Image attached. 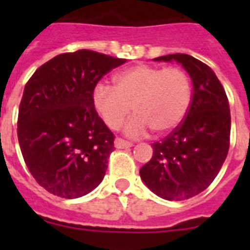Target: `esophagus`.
<instances>
[{
  "mask_svg": "<svg viewBox=\"0 0 250 250\" xmlns=\"http://www.w3.org/2000/svg\"><path fill=\"white\" fill-rule=\"evenodd\" d=\"M114 145H115V148L117 149H128L132 146V143H129V141H125L123 140V139L117 137L115 141H114Z\"/></svg>",
  "mask_w": 250,
  "mask_h": 250,
  "instance_id": "obj_1",
  "label": "esophagus"
}]
</instances>
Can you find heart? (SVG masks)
I'll use <instances>...</instances> for the list:
<instances>
[{"mask_svg": "<svg viewBox=\"0 0 250 250\" xmlns=\"http://www.w3.org/2000/svg\"><path fill=\"white\" fill-rule=\"evenodd\" d=\"M192 101L188 74L179 67L136 64L114 76V86L100 83L93 90L94 107L110 129H118L131 113L125 125L132 137L145 136L149 129L167 133L186 118Z\"/></svg>", "mask_w": 250, "mask_h": 250, "instance_id": "obj_1", "label": "heart"}]
</instances>
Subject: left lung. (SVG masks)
<instances>
[{
    "label": "left lung",
    "mask_w": 250,
    "mask_h": 250,
    "mask_svg": "<svg viewBox=\"0 0 250 250\" xmlns=\"http://www.w3.org/2000/svg\"><path fill=\"white\" fill-rule=\"evenodd\" d=\"M154 61H176L193 83L184 121L156 141L153 157L140 168L145 186L168 201L201 193L213 183L229 148L231 114L225 88L211 68L188 54H168Z\"/></svg>",
    "instance_id": "left-lung-1"
}]
</instances>
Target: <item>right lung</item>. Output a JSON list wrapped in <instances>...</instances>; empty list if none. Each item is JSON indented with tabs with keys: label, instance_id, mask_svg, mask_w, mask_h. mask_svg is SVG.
<instances>
[{
	"label": "right lung",
	"instance_id": "add662e5",
	"mask_svg": "<svg viewBox=\"0 0 250 250\" xmlns=\"http://www.w3.org/2000/svg\"><path fill=\"white\" fill-rule=\"evenodd\" d=\"M125 62L86 49L62 53L25 84L18 140L29 172L54 196H85L105 176L115 136L94 109L93 90Z\"/></svg>",
	"mask_w": 250,
	"mask_h": 250
}]
</instances>
